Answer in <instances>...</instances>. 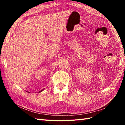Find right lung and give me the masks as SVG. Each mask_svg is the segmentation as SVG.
<instances>
[{"mask_svg":"<svg viewBox=\"0 0 125 125\" xmlns=\"http://www.w3.org/2000/svg\"><path fill=\"white\" fill-rule=\"evenodd\" d=\"M42 90H41V91H40V92H42Z\"/></svg>","mask_w":125,"mask_h":125,"instance_id":"right-lung-1","label":"right lung"}]
</instances>
